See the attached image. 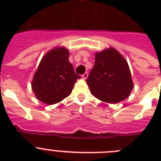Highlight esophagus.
<instances>
[{"instance_id": "obj_1", "label": "esophagus", "mask_w": 161, "mask_h": 161, "mask_svg": "<svg viewBox=\"0 0 161 161\" xmlns=\"http://www.w3.org/2000/svg\"><path fill=\"white\" fill-rule=\"evenodd\" d=\"M88 76H89V73L88 72H85V73L82 75V78H83L84 80H86L88 78Z\"/></svg>"}]
</instances>
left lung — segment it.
Returning <instances> with one entry per match:
<instances>
[{
	"instance_id": "8db88e82",
	"label": "left lung",
	"mask_w": 161,
	"mask_h": 161,
	"mask_svg": "<svg viewBox=\"0 0 161 161\" xmlns=\"http://www.w3.org/2000/svg\"><path fill=\"white\" fill-rule=\"evenodd\" d=\"M86 82L95 97L111 104L128 97L134 86L128 64L114 47L95 53L94 67Z\"/></svg>"
}]
</instances>
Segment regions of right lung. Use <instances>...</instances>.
<instances>
[{"mask_svg":"<svg viewBox=\"0 0 161 161\" xmlns=\"http://www.w3.org/2000/svg\"><path fill=\"white\" fill-rule=\"evenodd\" d=\"M68 57L69 52L64 47H56L43 55L31 82L33 92L40 102L53 105L71 94L80 76L75 73Z\"/></svg>","mask_w":161,"mask_h":161,"instance_id":"add662e5","label":"right lung"}]
</instances>
